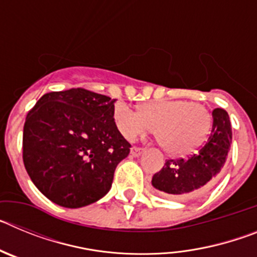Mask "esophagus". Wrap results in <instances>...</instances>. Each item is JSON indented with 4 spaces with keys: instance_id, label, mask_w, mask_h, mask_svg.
<instances>
[{
    "instance_id": "esophagus-1",
    "label": "esophagus",
    "mask_w": 257,
    "mask_h": 257,
    "mask_svg": "<svg viewBox=\"0 0 257 257\" xmlns=\"http://www.w3.org/2000/svg\"><path fill=\"white\" fill-rule=\"evenodd\" d=\"M143 152H144V149L139 148V147H133V148H131V154H133V157H139Z\"/></svg>"
}]
</instances>
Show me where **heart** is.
I'll list each match as a JSON object with an SVG mask.
<instances>
[{"label":"heart","instance_id":"1","mask_svg":"<svg viewBox=\"0 0 257 257\" xmlns=\"http://www.w3.org/2000/svg\"><path fill=\"white\" fill-rule=\"evenodd\" d=\"M118 131L127 140L138 139L156 130L157 142L171 156H187L207 139L212 127V114L198 101L157 100L143 104L134 112L123 104L113 109Z\"/></svg>","mask_w":257,"mask_h":257}]
</instances>
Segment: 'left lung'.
I'll return each instance as SVG.
<instances>
[{
    "instance_id": "1",
    "label": "left lung",
    "mask_w": 257,
    "mask_h": 257,
    "mask_svg": "<svg viewBox=\"0 0 257 257\" xmlns=\"http://www.w3.org/2000/svg\"><path fill=\"white\" fill-rule=\"evenodd\" d=\"M212 118V128L205 145L188 158L166 161L162 170L152 179L156 189L174 198H193L216 184L230 149L231 126L224 109H213Z\"/></svg>"
}]
</instances>
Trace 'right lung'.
<instances>
[{
  "label": "right lung",
  "instance_id": "add662e5",
  "mask_svg": "<svg viewBox=\"0 0 257 257\" xmlns=\"http://www.w3.org/2000/svg\"><path fill=\"white\" fill-rule=\"evenodd\" d=\"M114 103L105 95L70 88L45 94L29 110L23 161L51 202L78 208L109 192L115 167L131 148L113 119Z\"/></svg>",
  "mask_w": 257,
  "mask_h": 257
}]
</instances>
